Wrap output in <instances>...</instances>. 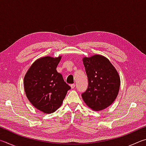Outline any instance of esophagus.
I'll return each instance as SVG.
<instances>
[{
	"label": "esophagus",
	"mask_w": 146,
	"mask_h": 146,
	"mask_svg": "<svg viewBox=\"0 0 146 146\" xmlns=\"http://www.w3.org/2000/svg\"><path fill=\"white\" fill-rule=\"evenodd\" d=\"M71 89H74L75 88V85L74 84H71Z\"/></svg>",
	"instance_id": "34e87169"
}]
</instances>
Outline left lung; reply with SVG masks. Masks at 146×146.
<instances>
[{
    "instance_id": "1",
    "label": "left lung",
    "mask_w": 146,
    "mask_h": 146,
    "mask_svg": "<svg viewBox=\"0 0 146 146\" xmlns=\"http://www.w3.org/2000/svg\"><path fill=\"white\" fill-rule=\"evenodd\" d=\"M88 78L87 90L82 94L86 104L94 111L110 106L117 98L120 86L118 71L109 59L100 55L82 58Z\"/></svg>"
}]
</instances>
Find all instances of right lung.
Masks as SVG:
<instances>
[{
  "label": "right lung",
  "instance_id": "1",
  "mask_svg": "<svg viewBox=\"0 0 146 146\" xmlns=\"http://www.w3.org/2000/svg\"><path fill=\"white\" fill-rule=\"evenodd\" d=\"M61 57L47 56L37 59L24 76L27 98L35 108L44 113L55 112L71 89L56 70Z\"/></svg>",
  "mask_w": 146,
  "mask_h": 146
}]
</instances>
